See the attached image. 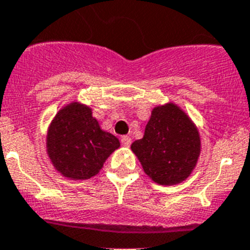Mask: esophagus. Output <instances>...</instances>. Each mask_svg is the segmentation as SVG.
<instances>
[{"mask_svg": "<svg viewBox=\"0 0 250 250\" xmlns=\"http://www.w3.org/2000/svg\"><path fill=\"white\" fill-rule=\"evenodd\" d=\"M121 142H122V145L125 146V147H129V145H131L132 140H131V137H129V136H122Z\"/></svg>", "mask_w": 250, "mask_h": 250, "instance_id": "34e87169", "label": "esophagus"}]
</instances>
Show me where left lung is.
<instances>
[{
	"instance_id": "obj_1",
	"label": "left lung",
	"mask_w": 250,
	"mask_h": 250,
	"mask_svg": "<svg viewBox=\"0 0 250 250\" xmlns=\"http://www.w3.org/2000/svg\"><path fill=\"white\" fill-rule=\"evenodd\" d=\"M144 171L163 186L189 177L201 152L200 133L189 117L173 103L155 106L145 135L131 145Z\"/></svg>"
}]
</instances>
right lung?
<instances>
[{
	"label": "right lung",
	"instance_id": "right-lung-1",
	"mask_svg": "<svg viewBox=\"0 0 250 250\" xmlns=\"http://www.w3.org/2000/svg\"><path fill=\"white\" fill-rule=\"evenodd\" d=\"M119 145L118 138L100 128L91 109L80 103L61 109L47 135V152L53 167L76 180L96 175Z\"/></svg>",
	"mask_w": 250,
	"mask_h": 250
}]
</instances>
